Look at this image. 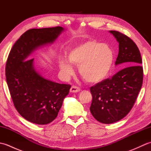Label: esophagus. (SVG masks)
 Listing matches in <instances>:
<instances>
[{"label": "esophagus", "instance_id": "34e87169", "mask_svg": "<svg viewBox=\"0 0 151 151\" xmlns=\"http://www.w3.org/2000/svg\"><path fill=\"white\" fill-rule=\"evenodd\" d=\"M80 91H81V89L78 87H76V86H73L70 89V93H77V92H79Z\"/></svg>", "mask_w": 151, "mask_h": 151}]
</instances>
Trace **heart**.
Returning <instances> with one entry per match:
<instances>
[{
  "label": "heart",
  "instance_id": "1",
  "mask_svg": "<svg viewBox=\"0 0 151 151\" xmlns=\"http://www.w3.org/2000/svg\"><path fill=\"white\" fill-rule=\"evenodd\" d=\"M66 59L59 60V67L63 75H71L73 65L78 66L80 75L86 82L97 84L103 81L110 74L114 60V53L107 44L95 41H87L71 48Z\"/></svg>",
  "mask_w": 151,
  "mask_h": 151
}]
</instances>
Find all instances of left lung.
<instances>
[{"mask_svg": "<svg viewBox=\"0 0 151 151\" xmlns=\"http://www.w3.org/2000/svg\"><path fill=\"white\" fill-rule=\"evenodd\" d=\"M109 32L119 43L115 65L124 63L127 67L90 88L93 99L89 110L96 120L104 124L115 123L129 114L142 88L143 73L136 43L117 31Z\"/></svg>", "mask_w": 151, "mask_h": 151, "instance_id": "left-lung-1", "label": "left lung"}]
</instances>
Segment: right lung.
I'll list each match as a JSON object with an SVG mask.
<instances>
[{"label":"right lung","instance_id":"right-lung-1","mask_svg":"<svg viewBox=\"0 0 151 151\" xmlns=\"http://www.w3.org/2000/svg\"><path fill=\"white\" fill-rule=\"evenodd\" d=\"M63 27L33 28L19 37L6 65V82L16 110L25 119L47 124L55 119L70 86L51 81L36 69L30 56L38 48L52 44Z\"/></svg>","mask_w":151,"mask_h":151}]
</instances>
